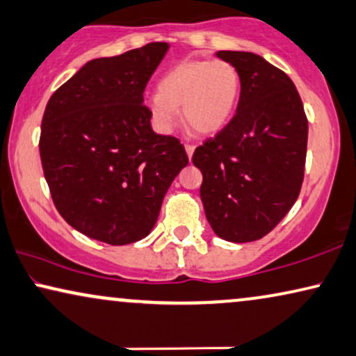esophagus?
Instances as JSON below:
<instances>
[{
    "label": "esophagus",
    "instance_id": "esophagus-1",
    "mask_svg": "<svg viewBox=\"0 0 356 356\" xmlns=\"http://www.w3.org/2000/svg\"><path fill=\"white\" fill-rule=\"evenodd\" d=\"M195 149L196 147L193 144H184V150H186V155L189 156V159H191L193 154H195Z\"/></svg>",
    "mask_w": 356,
    "mask_h": 356
}]
</instances>
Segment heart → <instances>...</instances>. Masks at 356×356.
I'll use <instances>...</instances> for the list:
<instances>
[{
    "mask_svg": "<svg viewBox=\"0 0 356 356\" xmlns=\"http://www.w3.org/2000/svg\"><path fill=\"white\" fill-rule=\"evenodd\" d=\"M156 93L147 101L155 129L172 134L183 116L201 134H216L227 126L238 104L242 78L225 60H183L160 78Z\"/></svg>",
    "mask_w": 356,
    "mask_h": 356,
    "instance_id": "obj_1",
    "label": "heart"
}]
</instances>
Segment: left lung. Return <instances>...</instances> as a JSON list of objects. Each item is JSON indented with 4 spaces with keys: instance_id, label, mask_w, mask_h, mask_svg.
Instances as JSON below:
<instances>
[{
    "instance_id": "8db88e82",
    "label": "left lung",
    "mask_w": 356,
    "mask_h": 356,
    "mask_svg": "<svg viewBox=\"0 0 356 356\" xmlns=\"http://www.w3.org/2000/svg\"><path fill=\"white\" fill-rule=\"evenodd\" d=\"M242 78L237 113L193 154L202 173L201 201L218 237L243 243L265 237L296 202L304 178L307 119L280 68L252 52L219 50Z\"/></svg>"
}]
</instances>
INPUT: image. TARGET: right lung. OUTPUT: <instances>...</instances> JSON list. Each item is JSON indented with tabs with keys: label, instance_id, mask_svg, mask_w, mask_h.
Returning <instances> with one entry per match:
<instances>
[{
	"label": "right lung",
	"instance_id": "add662e5",
	"mask_svg": "<svg viewBox=\"0 0 356 356\" xmlns=\"http://www.w3.org/2000/svg\"><path fill=\"white\" fill-rule=\"evenodd\" d=\"M170 45L90 60L45 106L40 160L54 204L86 237H147L170 184L188 165L178 138L154 132L144 90Z\"/></svg>",
	"mask_w": 356,
	"mask_h": 356
}]
</instances>
